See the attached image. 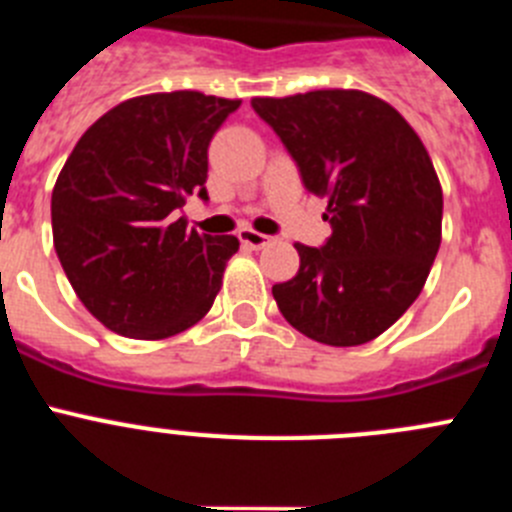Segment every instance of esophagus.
Wrapping results in <instances>:
<instances>
[{
    "mask_svg": "<svg viewBox=\"0 0 512 512\" xmlns=\"http://www.w3.org/2000/svg\"><path fill=\"white\" fill-rule=\"evenodd\" d=\"M238 238H241V243H243V246H248V248H264L266 243L271 241L269 235H264V233H256V230H248V228H243L241 233H238Z\"/></svg>",
    "mask_w": 512,
    "mask_h": 512,
    "instance_id": "esophagus-1",
    "label": "esophagus"
}]
</instances>
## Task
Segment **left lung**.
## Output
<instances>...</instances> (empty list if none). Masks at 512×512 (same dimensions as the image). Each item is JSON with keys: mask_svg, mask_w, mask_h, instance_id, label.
I'll return each instance as SVG.
<instances>
[{"mask_svg": "<svg viewBox=\"0 0 512 512\" xmlns=\"http://www.w3.org/2000/svg\"><path fill=\"white\" fill-rule=\"evenodd\" d=\"M295 158L307 192L328 197L333 233L302 246L300 271L271 295L292 328L328 346H361L420 295L441 246L443 194L408 120L359 89L251 99Z\"/></svg>", "mask_w": 512, "mask_h": 512, "instance_id": "left-lung-1", "label": "left lung"}]
</instances>
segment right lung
<instances>
[{"instance_id":"obj_1","label":"right lung","mask_w":512,"mask_h":512,"mask_svg":"<svg viewBox=\"0 0 512 512\" xmlns=\"http://www.w3.org/2000/svg\"><path fill=\"white\" fill-rule=\"evenodd\" d=\"M241 99L202 92L133 97L104 112L66 158L51 197L53 246L76 297L102 325L158 341L215 302L235 235L187 230L207 200V148Z\"/></svg>"}]
</instances>
